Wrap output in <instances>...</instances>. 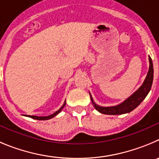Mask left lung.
<instances>
[{"instance_id": "obj_1", "label": "left lung", "mask_w": 159, "mask_h": 159, "mask_svg": "<svg viewBox=\"0 0 159 159\" xmlns=\"http://www.w3.org/2000/svg\"><path fill=\"white\" fill-rule=\"evenodd\" d=\"M149 71L147 73V78L145 81H143V85L139 87L138 90H136L131 96H130L128 99H126L124 102L121 104L116 105V106L111 107H102L97 105L93 100V97L91 94L89 93L90 98L92 101L93 105L97 111L102 114H106V115H121V114L128 113L132 110L135 109L136 107H138L142 102L148 93L151 90V85H152L153 78H154V69H153V62L151 58L149 56Z\"/></svg>"}]
</instances>
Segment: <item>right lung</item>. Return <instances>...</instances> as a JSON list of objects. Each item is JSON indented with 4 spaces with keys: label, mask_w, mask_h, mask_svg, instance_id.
Wrapping results in <instances>:
<instances>
[{
    "label": "right lung",
    "mask_w": 159,
    "mask_h": 159,
    "mask_svg": "<svg viewBox=\"0 0 159 159\" xmlns=\"http://www.w3.org/2000/svg\"><path fill=\"white\" fill-rule=\"evenodd\" d=\"M65 105H66V101L64 102L63 105H62V106L61 107V108H60L58 111H55V113L51 114V115H50V116H28V115H24V116H26L30 117V118L35 119V120H50V119L53 118V117H55V116L58 115L60 111H62V109H63V108L65 107Z\"/></svg>",
    "instance_id": "obj_1"
}]
</instances>
